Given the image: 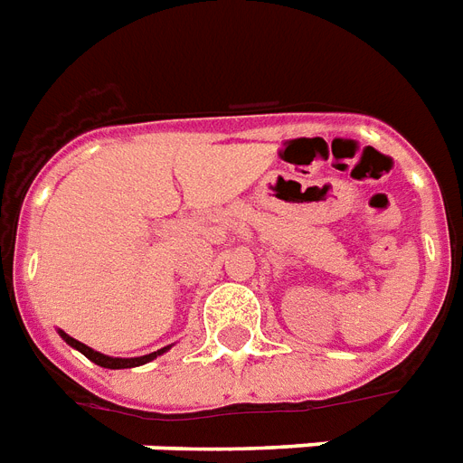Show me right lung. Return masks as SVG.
Here are the masks:
<instances>
[{
    "label": "right lung",
    "instance_id": "1",
    "mask_svg": "<svg viewBox=\"0 0 463 463\" xmlns=\"http://www.w3.org/2000/svg\"><path fill=\"white\" fill-rule=\"evenodd\" d=\"M57 334H60L64 341H67L71 348H76L79 353H83L86 358L90 360V363H96V365L100 367H108V370H125V367H139V365H146V363H151V360H156L158 355H163V353H167L173 345H165V348H160V351H154L148 353V355H139V358H112V355H105V353H98L93 351L90 345L81 344V341H76V338H71L67 334V331L57 329Z\"/></svg>",
    "mask_w": 463,
    "mask_h": 463
}]
</instances>
